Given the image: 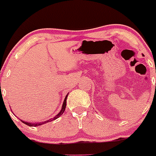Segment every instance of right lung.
Listing matches in <instances>:
<instances>
[{
  "label": "right lung",
  "mask_w": 156,
  "mask_h": 156,
  "mask_svg": "<svg viewBox=\"0 0 156 156\" xmlns=\"http://www.w3.org/2000/svg\"><path fill=\"white\" fill-rule=\"evenodd\" d=\"M67 97H68V94H67L66 96V97H65V100H64V102H63V104H62V109H61V111L59 112V113H58L57 115H56V116H55L54 118H53V119H50V120H48V121H46V122H40V123H28V122H23V121H22V122H23V123L24 124H26V125H29V126H30V127H31V126H34V127H35V126H39V125H43V124H45V123H48V122H51V121H53V120H55V119H58V118L59 117V116H61L62 115V113L64 112V111H65V109H66V99H67Z\"/></svg>",
  "instance_id": "1"
}]
</instances>
